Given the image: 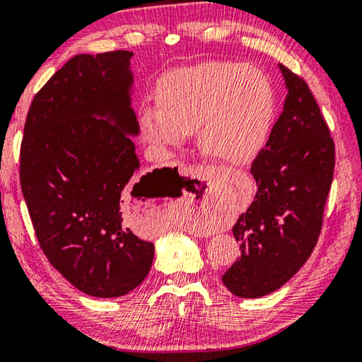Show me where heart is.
I'll return each mask as SVG.
<instances>
[{"instance_id": "heart-1", "label": "heart", "mask_w": 362, "mask_h": 362, "mask_svg": "<svg viewBox=\"0 0 362 362\" xmlns=\"http://www.w3.org/2000/svg\"><path fill=\"white\" fill-rule=\"evenodd\" d=\"M158 107L138 113L144 141L165 151L198 132L204 154L226 164H245L267 141L274 94L253 66L204 62L164 74L156 86Z\"/></svg>"}]
</instances>
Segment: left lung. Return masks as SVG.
Wrapping results in <instances>:
<instances>
[{
	"label": "left lung",
	"instance_id": "left-lung-1",
	"mask_svg": "<svg viewBox=\"0 0 362 362\" xmlns=\"http://www.w3.org/2000/svg\"><path fill=\"white\" fill-rule=\"evenodd\" d=\"M284 107L252 164L257 195L234 224L240 258L223 274L239 298L288 283L310 257L335 169V144L309 86L283 64Z\"/></svg>",
	"mask_w": 362,
	"mask_h": 362
}]
</instances>
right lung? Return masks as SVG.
I'll return each instance as SVG.
<instances>
[{
  "label": "right lung",
  "instance_id": "1",
  "mask_svg": "<svg viewBox=\"0 0 362 362\" xmlns=\"http://www.w3.org/2000/svg\"><path fill=\"white\" fill-rule=\"evenodd\" d=\"M132 57L117 50L64 63L32 100L21 143V188L40 249L94 298L128 294L154 258L153 242L125 221L132 197L158 193L154 170L133 179L139 160L129 136L139 125Z\"/></svg>",
  "mask_w": 362,
  "mask_h": 362
}]
</instances>
